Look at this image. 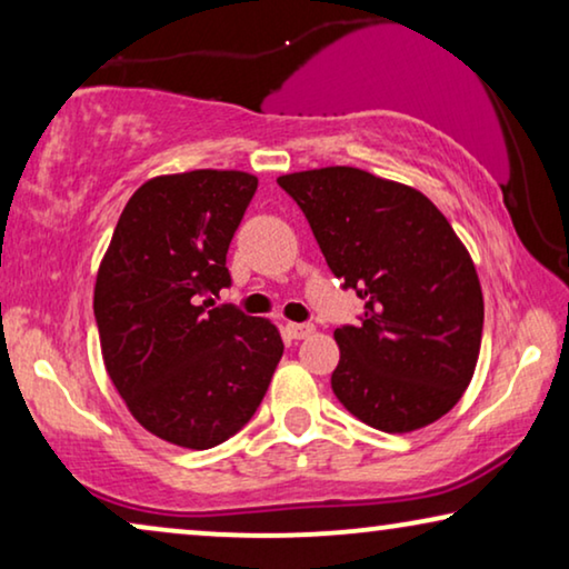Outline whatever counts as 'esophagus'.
I'll list each match as a JSON object with an SVG mask.
<instances>
[{"label": "esophagus", "mask_w": 569, "mask_h": 569, "mask_svg": "<svg viewBox=\"0 0 569 569\" xmlns=\"http://www.w3.org/2000/svg\"><path fill=\"white\" fill-rule=\"evenodd\" d=\"M284 331H287V337H290V339L300 341V339H308L316 329L310 323H287Z\"/></svg>", "instance_id": "esophagus-1"}]
</instances>
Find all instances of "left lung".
Instances as JSON below:
<instances>
[{
    "label": "left lung",
    "mask_w": 569,
    "mask_h": 569,
    "mask_svg": "<svg viewBox=\"0 0 569 569\" xmlns=\"http://www.w3.org/2000/svg\"><path fill=\"white\" fill-rule=\"evenodd\" d=\"M333 274L365 300L360 326L333 331L331 388L383 432L438 422L477 370L485 298L446 214L407 183L331 166L279 176Z\"/></svg>",
    "instance_id": "obj_1"
}]
</instances>
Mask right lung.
<instances>
[{"label": "right lung", "mask_w": 569, "mask_h": 569, "mask_svg": "<svg viewBox=\"0 0 569 569\" xmlns=\"http://www.w3.org/2000/svg\"><path fill=\"white\" fill-rule=\"evenodd\" d=\"M259 178L243 170L154 176L131 193L98 267L100 352L131 417L154 438L207 450L267 393L284 345L269 318L214 306Z\"/></svg>", "instance_id": "right-lung-1"}]
</instances>
